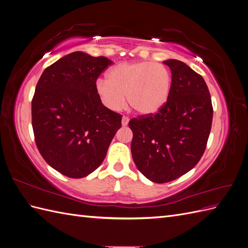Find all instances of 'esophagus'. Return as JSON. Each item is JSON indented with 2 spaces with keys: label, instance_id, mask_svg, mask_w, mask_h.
<instances>
[{
  "label": "esophagus",
  "instance_id": "1",
  "mask_svg": "<svg viewBox=\"0 0 248 248\" xmlns=\"http://www.w3.org/2000/svg\"><path fill=\"white\" fill-rule=\"evenodd\" d=\"M128 122H129V118L126 117V116H123L122 117V125L126 126L127 124H128Z\"/></svg>",
  "mask_w": 248,
  "mask_h": 248
}]
</instances>
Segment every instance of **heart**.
Instances as JSON below:
<instances>
[{"instance_id": "heart-1", "label": "heart", "mask_w": 248, "mask_h": 248, "mask_svg": "<svg viewBox=\"0 0 248 248\" xmlns=\"http://www.w3.org/2000/svg\"><path fill=\"white\" fill-rule=\"evenodd\" d=\"M107 78L97 80L95 89L103 106L114 111L124 108L126 96L129 107L139 114H154L167 103L170 93L171 76L161 64L118 63Z\"/></svg>"}]
</instances>
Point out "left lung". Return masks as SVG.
Segmentation results:
<instances>
[{"label":"left lung","instance_id":"8db88e82","mask_svg":"<svg viewBox=\"0 0 248 248\" xmlns=\"http://www.w3.org/2000/svg\"><path fill=\"white\" fill-rule=\"evenodd\" d=\"M171 88L156 112L132 118L131 154L138 170L155 183H167L197 166L205 152L213 108L204 78L178 60H167Z\"/></svg>","mask_w":248,"mask_h":248}]
</instances>
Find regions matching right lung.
<instances>
[{"instance_id": "1", "label": "right lung", "mask_w": 248, "mask_h": 248, "mask_svg": "<svg viewBox=\"0 0 248 248\" xmlns=\"http://www.w3.org/2000/svg\"><path fill=\"white\" fill-rule=\"evenodd\" d=\"M112 62L74 51L43 71L32 100L36 146L49 166L69 178L91 174L106 158L122 116L102 104L96 80Z\"/></svg>"}]
</instances>
